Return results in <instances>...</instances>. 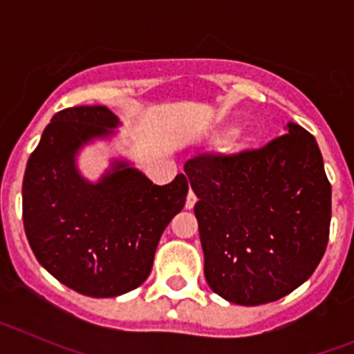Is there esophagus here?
Returning <instances> with one entry per match:
<instances>
[{"label": "esophagus", "mask_w": 354, "mask_h": 354, "mask_svg": "<svg viewBox=\"0 0 354 354\" xmlns=\"http://www.w3.org/2000/svg\"><path fill=\"white\" fill-rule=\"evenodd\" d=\"M195 204H196V196L193 195V192H189V195H187L186 198V209H193L195 207Z\"/></svg>", "instance_id": "esophagus-1"}]
</instances>
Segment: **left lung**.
I'll use <instances>...</instances> for the list:
<instances>
[{"mask_svg":"<svg viewBox=\"0 0 354 354\" xmlns=\"http://www.w3.org/2000/svg\"><path fill=\"white\" fill-rule=\"evenodd\" d=\"M209 287L230 303L283 298L314 273L330 236L331 186L317 142L289 122L257 150L184 165Z\"/></svg>","mask_w":354,"mask_h":354,"instance_id":"8db88e82","label":"left lung"}]
</instances>
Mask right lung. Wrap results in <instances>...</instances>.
<instances>
[{
    "label": "right lung",
    "mask_w": 354,
    "mask_h": 354,
    "mask_svg": "<svg viewBox=\"0 0 354 354\" xmlns=\"http://www.w3.org/2000/svg\"><path fill=\"white\" fill-rule=\"evenodd\" d=\"M118 126L106 106L62 109L28 159L23 221L37 261L76 292L115 298L136 289L152 270L161 234L183 211L187 179L158 186L127 161H113L97 183L76 154Z\"/></svg>",
    "instance_id": "1"
}]
</instances>
